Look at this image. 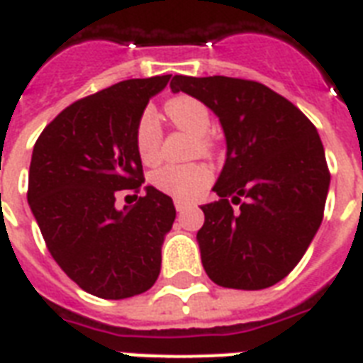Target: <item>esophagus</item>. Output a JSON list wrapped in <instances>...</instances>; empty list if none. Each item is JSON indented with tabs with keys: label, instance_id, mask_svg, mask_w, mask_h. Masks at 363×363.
<instances>
[{
	"label": "esophagus",
	"instance_id": "obj_1",
	"mask_svg": "<svg viewBox=\"0 0 363 363\" xmlns=\"http://www.w3.org/2000/svg\"><path fill=\"white\" fill-rule=\"evenodd\" d=\"M188 207H190V201H186V199H175V209L179 211V213L186 211Z\"/></svg>",
	"mask_w": 363,
	"mask_h": 363
}]
</instances>
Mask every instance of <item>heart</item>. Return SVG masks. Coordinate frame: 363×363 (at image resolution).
I'll return each instance as SVG.
<instances>
[{
  "label": "heart",
  "instance_id": "1",
  "mask_svg": "<svg viewBox=\"0 0 363 363\" xmlns=\"http://www.w3.org/2000/svg\"><path fill=\"white\" fill-rule=\"evenodd\" d=\"M165 116L181 130L196 135V150L209 154L213 145L207 137L211 130L209 109L192 96H175L164 105ZM162 130L152 111H145L135 125V152L145 165H152L160 158ZM213 171L203 162L194 164H169L158 167L150 175V182L160 192L177 199H192L209 186Z\"/></svg>",
  "mask_w": 363,
  "mask_h": 363
}]
</instances>
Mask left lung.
<instances>
[{"instance_id":"1","label":"left lung","mask_w":363,"mask_h":363,"mask_svg":"<svg viewBox=\"0 0 363 363\" xmlns=\"http://www.w3.org/2000/svg\"><path fill=\"white\" fill-rule=\"evenodd\" d=\"M169 86L207 105L226 135V164L213 188L220 199L201 207L205 273L224 288L273 286L303 258L324 216L330 169L318 131L262 82L175 75Z\"/></svg>"}]
</instances>
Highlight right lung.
Returning a JSON list of instances; mask_svg holds the SVG:
<instances>
[{
  "mask_svg": "<svg viewBox=\"0 0 363 363\" xmlns=\"http://www.w3.org/2000/svg\"><path fill=\"white\" fill-rule=\"evenodd\" d=\"M171 75L130 79L65 107L35 141L28 203L48 252L71 281L104 299L147 292L160 275L162 242L175 222L169 196L147 186L116 209L121 190L145 182L135 125Z\"/></svg>",
  "mask_w": 363,
  "mask_h": 363,
  "instance_id": "add662e5",
  "label": "right lung"
}]
</instances>
